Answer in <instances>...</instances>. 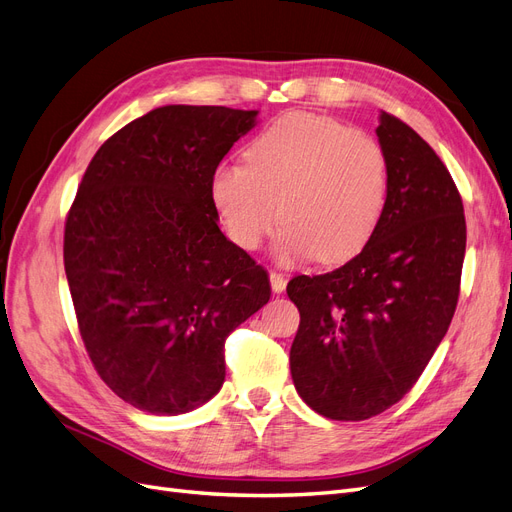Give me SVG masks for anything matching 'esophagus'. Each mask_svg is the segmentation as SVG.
Returning <instances> with one entry per match:
<instances>
[{
    "instance_id": "esophagus-1",
    "label": "esophagus",
    "mask_w": 512,
    "mask_h": 512,
    "mask_svg": "<svg viewBox=\"0 0 512 512\" xmlns=\"http://www.w3.org/2000/svg\"><path fill=\"white\" fill-rule=\"evenodd\" d=\"M269 280H271L273 292H284V290H286V277H284L282 273L271 271V273H269Z\"/></svg>"
}]
</instances>
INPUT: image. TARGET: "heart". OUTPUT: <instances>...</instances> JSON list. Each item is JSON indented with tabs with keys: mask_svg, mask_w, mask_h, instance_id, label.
I'll use <instances>...</instances> for the list:
<instances>
[{
	"mask_svg": "<svg viewBox=\"0 0 512 512\" xmlns=\"http://www.w3.org/2000/svg\"><path fill=\"white\" fill-rule=\"evenodd\" d=\"M386 196L389 160L376 138L312 113L273 121L247 149V164H222L211 177L215 209L243 250H258L282 213L284 262L350 260L374 235Z\"/></svg>",
	"mask_w": 512,
	"mask_h": 512,
	"instance_id": "b5f03b06",
	"label": "heart"
}]
</instances>
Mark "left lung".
Returning a JSON list of instances; mask_svg holds the SVG:
<instances>
[{
	"instance_id": "obj_1",
	"label": "left lung",
	"mask_w": 512,
	"mask_h": 512,
	"mask_svg": "<svg viewBox=\"0 0 512 512\" xmlns=\"http://www.w3.org/2000/svg\"><path fill=\"white\" fill-rule=\"evenodd\" d=\"M389 196L359 256L324 275H297L301 322L290 348L294 389L333 421H365L404 397L453 320L466 218L442 160L404 121L376 128Z\"/></svg>"
}]
</instances>
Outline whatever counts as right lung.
I'll return each instance as SVG.
<instances>
[{
	"instance_id": "1",
	"label": "right lung",
	"mask_w": 512,
	"mask_h": 512,
	"mask_svg": "<svg viewBox=\"0 0 512 512\" xmlns=\"http://www.w3.org/2000/svg\"><path fill=\"white\" fill-rule=\"evenodd\" d=\"M258 111L168 104L96 151L68 211L64 267L108 389L183 414L222 389L224 342L271 297L269 275L218 226L211 177Z\"/></svg>"
}]
</instances>
